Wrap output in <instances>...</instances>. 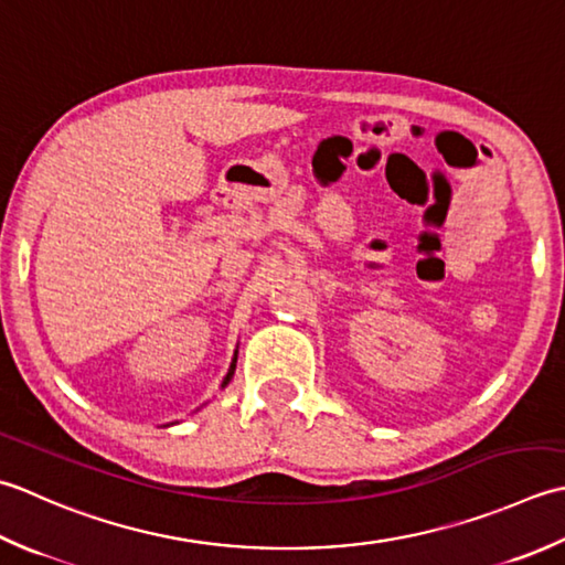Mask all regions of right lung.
Instances as JSON below:
<instances>
[{"label": "right lung", "instance_id": "add662e5", "mask_svg": "<svg viewBox=\"0 0 565 565\" xmlns=\"http://www.w3.org/2000/svg\"><path fill=\"white\" fill-rule=\"evenodd\" d=\"M234 371H236V355H234V363H232V367H228V373H226V377H224V383H222V387H224V385H228V380H232Z\"/></svg>", "mask_w": 565, "mask_h": 565}]
</instances>
